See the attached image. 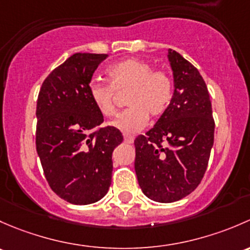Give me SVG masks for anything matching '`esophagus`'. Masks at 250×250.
Here are the masks:
<instances>
[{"mask_svg":"<svg viewBox=\"0 0 250 250\" xmlns=\"http://www.w3.org/2000/svg\"><path fill=\"white\" fill-rule=\"evenodd\" d=\"M133 136H130V135H124V141L126 143H133Z\"/></svg>","mask_w":250,"mask_h":250,"instance_id":"obj_1","label":"esophagus"}]
</instances>
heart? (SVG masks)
<instances>
[{
    "label": "heart",
    "instance_id": "b5f03b06",
    "mask_svg": "<svg viewBox=\"0 0 250 250\" xmlns=\"http://www.w3.org/2000/svg\"><path fill=\"white\" fill-rule=\"evenodd\" d=\"M109 83L94 81L89 85L92 104L104 117L115 113V90H130L126 104L130 106L112 122L125 133L142 130L149 115L159 118L171 104L173 82L165 71H154L153 66L140 59H126L107 68Z\"/></svg>",
    "mask_w": 250,
    "mask_h": 250
}]
</instances>
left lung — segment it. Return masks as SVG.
Here are the masks:
<instances>
[{"mask_svg":"<svg viewBox=\"0 0 250 250\" xmlns=\"http://www.w3.org/2000/svg\"><path fill=\"white\" fill-rule=\"evenodd\" d=\"M174 91L166 112L135 140V171L146 197L178 201L194 191L207 169L214 142L212 104L205 81L176 50L167 55Z\"/></svg>","mask_w":250,"mask_h":250,"instance_id":"left-lung-1","label":"left lung"}]
</instances>
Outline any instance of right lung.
Segmentation results:
<instances>
[{
	"mask_svg": "<svg viewBox=\"0 0 250 250\" xmlns=\"http://www.w3.org/2000/svg\"><path fill=\"white\" fill-rule=\"evenodd\" d=\"M107 54L77 53L43 82L37 100L36 149L49 187L65 201L90 205L107 194L112 154L123 142L90 100L92 74Z\"/></svg>",
	"mask_w": 250,
	"mask_h": 250,
	"instance_id": "right-lung-1",
	"label": "right lung"
}]
</instances>
